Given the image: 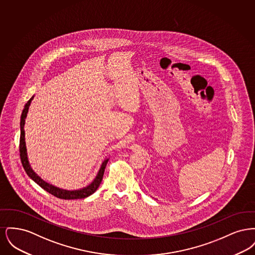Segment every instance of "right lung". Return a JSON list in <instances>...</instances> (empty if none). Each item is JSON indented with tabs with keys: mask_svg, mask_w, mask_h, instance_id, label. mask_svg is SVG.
Wrapping results in <instances>:
<instances>
[{
	"mask_svg": "<svg viewBox=\"0 0 255 255\" xmlns=\"http://www.w3.org/2000/svg\"><path fill=\"white\" fill-rule=\"evenodd\" d=\"M33 97H31L26 104L24 105V110L22 112V116H21V122H20V128H21V134H20V146H19V150H20V158H21V161L23 164L25 173L28 175V177L33 180L34 182H36L37 184H39L43 189H45L46 191H48L50 193L59 199H63V200H74V199H84L86 197H89L90 195L95 193L97 191L98 186L100 185L103 175H104V171L106 168L107 162L109 160V158L105 159L102 164L101 167L97 173L96 179L94 180V182H92L91 184H89L88 186H86L82 189L79 190H65V189H61L59 187H56L52 184H49L48 182L43 181L36 173L32 170L29 165L28 159H27V155H26V147H25V141H24V122H25V118H26V114L28 112V108L29 105L31 103V100L33 99Z\"/></svg>",
	"mask_w": 255,
	"mask_h": 255,
	"instance_id": "1",
	"label": "right lung"
}]
</instances>
